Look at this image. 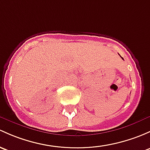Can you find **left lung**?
<instances>
[{
  "label": "left lung",
  "instance_id": "left-lung-1",
  "mask_svg": "<svg viewBox=\"0 0 150 150\" xmlns=\"http://www.w3.org/2000/svg\"><path fill=\"white\" fill-rule=\"evenodd\" d=\"M121 57V56H120ZM121 58H122V59H123V57H121Z\"/></svg>",
  "mask_w": 150,
  "mask_h": 150
}]
</instances>
